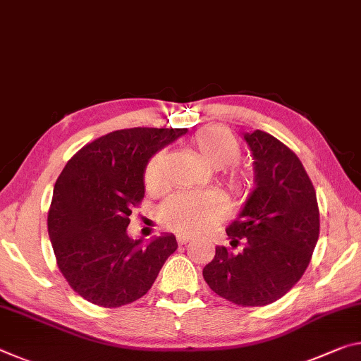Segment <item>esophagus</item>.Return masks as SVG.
Returning <instances> with one entry per match:
<instances>
[{"label":"esophagus","mask_w":361,"mask_h":361,"mask_svg":"<svg viewBox=\"0 0 361 361\" xmlns=\"http://www.w3.org/2000/svg\"><path fill=\"white\" fill-rule=\"evenodd\" d=\"M190 239H191V236H188V234H178V236H176V241H178V244H186Z\"/></svg>","instance_id":"1"}]
</instances>
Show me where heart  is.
I'll list each match as a JSON object with an SVG mask.
<instances>
[{
    "mask_svg": "<svg viewBox=\"0 0 361 361\" xmlns=\"http://www.w3.org/2000/svg\"><path fill=\"white\" fill-rule=\"evenodd\" d=\"M191 146L196 156L212 169H225L241 157V145L230 131L221 127L199 130L192 136ZM146 190L157 194L167 188L165 178V154L157 152L145 170ZM252 186L249 171L236 170L228 176V190L241 197ZM225 214L221 199L210 192H176L159 209L160 221L171 230L196 234L216 225Z\"/></svg>",
    "mask_w": 361,
    "mask_h": 361,
    "instance_id": "obj_1",
    "label": "heart"
}]
</instances>
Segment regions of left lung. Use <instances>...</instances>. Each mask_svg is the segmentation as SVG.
Segmentation results:
<instances>
[{"label":"left lung","mask_w":361,"mask_h":361,"mask_svg":"<svg viewBox=\"0 0 361 361\" xmlns=\"http://www.w3.org/2000/svg\"><path fill=\"white\" fill-rule=\"evenodd\" d=\"M252 154L254 191L226 228L234 254L215 247L202 274L209 288L243 307L281 299L305 273L319 236L317 192L299 157L265 131L241 133Z\"/></svg>","instance_id":"1"}]
</instances>
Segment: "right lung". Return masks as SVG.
<instances>
[{
    "label": "right lung",
    "instance_id": "right-lung-1",
    "mask_svg": "<svg viewBox=\"0 0 361 361\" xmlns=\"http://www.w3.org/2000/svg\"><path fill=\"white\" fill-rule=\"evenodd\" d=\"M188 128H127L83 146L57 178L48 233L61 273L94 305L114 308L145 295L178 247L171 233L147 244L128 236L131 207L145 197L151 157Z\"/></svg>",
    "mask_w": 361,
    "mask_h": 361
}]
</instances>
